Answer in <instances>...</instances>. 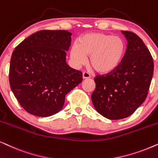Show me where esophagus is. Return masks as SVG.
<instances>
[{
    "label": "esophagus",
    "instance_id": "obj_1",
    "mask_svg": "<svg viewBox=\"0 0 158 158\" xmlns=\"http://www.w3.org/2000/svg\"><path fill=\"white\" fill-rule=\"evenodd\" d=\"M91 77V75H90L89 73H88L87 72H83V79H88Z\"/></svg>",
    "mask_w": 158,
    "mask_h": 158
}]
</instances>
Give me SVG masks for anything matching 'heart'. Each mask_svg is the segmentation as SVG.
<instances>
[{
    "label": "heart",
    "mask_w": 158,
    "mask_h": 158,
    "mask_svg": "<svg viewBox=\"0 0 158 158\" xmlns=\"http://www.w3.org/2000/svg\"><path fill=\"white\" fill-rule=\"evenodd\" d=\"M126 52L123 39L102 32L84 35L79 44H75L70 49V57L76 65L85 64L87 56L93 68L100 74H110L115 71Z\"/></svg>",
    "instance_id": "b5f03b06"
}]
</instances>
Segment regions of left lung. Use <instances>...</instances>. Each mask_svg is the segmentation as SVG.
I'll return each instance as SVG.
<instances>
[{
    "label": "left lung",
    "instance_id": "8db88e82",
    "mask_svg": "<svg viewBox=\"0 0 158 158\" xmlns=\"http://www.w3.org/2000/svg\"><path fill=\"white\" fill-rule=\"evenodd\" d=\"M121 32L128 41L123 60L113 73L94 77L91 95L96 110L110 120L130 116L144 102L154 70L153 59L142 39L132 32Z\"/></svg>",
    "mask_w": 158,
    "mask_h": 158
}]
</instances>
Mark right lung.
Here are the masks:
<instances>
[{"label":"right lung","mask_w":158,"mask_h":158,"mask_svg":"<svg viewBox=\"0 0 158 158\" xmlns=\"http://www.w3.org/2000/svg\"><path fill=\"white\" fill-rule=\"evenodd\" d=\"M72 33L40 30L24 39L12 53L10 87L30 114L48 117L63 108L65 96L82 82L79 70L66 62Z\"/></svg>","instance_id":"right-lung-1"}]
</instances>
